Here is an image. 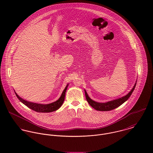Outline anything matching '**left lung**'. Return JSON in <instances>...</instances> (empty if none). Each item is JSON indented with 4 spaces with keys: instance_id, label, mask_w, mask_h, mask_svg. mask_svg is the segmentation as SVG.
<instances>
[{
    "instance_id": "obj_1",
    "label": "left lung",
    "mask_w": 153,
    "mask_h": 153,
    "mask_svg": "<svg viewBox=\"0 0 153 153\" xmlns=\"http://www.w3.org/2000/svg\"><path fill=\"white\" fill-rule=\"evenodd\" d=\"M136 83L134 85V87L132 89L131 91L126 96L120 98L119 99L109 101L105 103H100V102H97L93 100H92L88 95L86 91L85 90V97L87 100L89 104L94 109L97 110V111H111L112 109H115L121 105H122L124 102H125L131 96L134 88L135 87Z\"/></svg>"
}]
</instances>
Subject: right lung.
Instances as JSON below:
<instances>
[{
  "label": "right lung",
  "mask_w": 153,
  "mask_h": 153,
  "mask_svg": "<svg viewBox=\"0 0 153 153\" xmlns=\"http://www.w3.org/2000/svg\"><path fill=\"white\" fill-rule=\"evenodd\" d=\"M68 86V84L66 85L65 89L64 90L61 97L59 98L58 100H57L55 102H53L52 103L49 104H36L33 102H30L27 101H25L23 100L20 97H19L17 94H16V95L17 98L19 99V100L22 102L23 104H25L26 106H27L28 108H30L35 111H36L38 112H53L54 111H56L59 109L61 105H62L65 97V92Z\"/></svg>",
  "instance_id": "1"
}]
</instances>
